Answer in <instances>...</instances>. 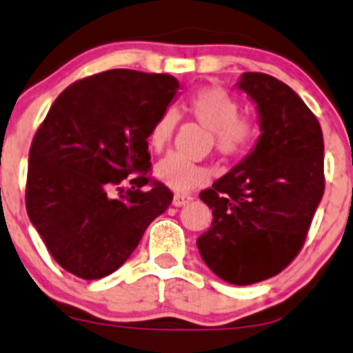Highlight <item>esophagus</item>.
<instances>
[{
  "mask_svg": "<svg viewBox=\"0 0 353 353\" xmlns=\"http://www.w3.org/2000/svg\"><path fill=\"white\" fill-rule=\"evenodd\" d=\"M193 200L191 194H184V193H176L172 198V205L174 207H183V205H188L190 201Z\"/></svg>",
  "mask_w": 353,
  "mask_h": 353,
  "instance_id": "1",
  "label": "esophagus"
}]
</instances>
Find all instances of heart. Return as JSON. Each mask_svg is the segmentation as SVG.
<instances>
[{"label": "heart", "instance_id": "b5f03b06", "mask_svg": "<svg viewBox=\"0 0 353 353\" xmlns=\"http://www.w3.org/2000/svg\"><path fill=\"white\" fill-rule=\"evenodd\" d=\"M183 114L208 129V146H214L224 160H238L252 150L259 134V125L248 115L239 114V101L221 85H203L193 91L183 103ZM176 129V115L163 112L148 134L153 152H163ZM155 177L176 191H188L208 181L205 167L186 162L177 155H169L155 165Z\"/></svg>", "mask_w": 353, "mask_h": 353}]
</instances>
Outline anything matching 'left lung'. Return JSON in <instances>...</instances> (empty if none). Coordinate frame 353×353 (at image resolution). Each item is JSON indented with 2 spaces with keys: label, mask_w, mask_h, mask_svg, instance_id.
<instances>
[{
  "label": "left lung",
  "mask_w": 353,
  "mask_h": 353,
  "mask_svg": "<svg viewBox=\"0 0 353 353\" xmlns=\"http://www.w3.org/2000/svg\"><path fill=\"white\" fill-rule=\"evenodd\" d=\"M260 115L255 150L200 198L214 221L196 245L214 274L245 286L279 274L307 239L324 194L321 124L285 82L245 72L238 82Z\"/></svg>",
  "instance_id": "left-lung-1"
}]
</instances>
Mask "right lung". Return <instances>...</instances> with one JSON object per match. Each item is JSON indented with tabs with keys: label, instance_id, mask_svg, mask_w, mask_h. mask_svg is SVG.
<instances>
[{
	"label": "right lung",
	"instance_id": "obj_1",
	"mask_svg": "<svg viewBox=\"0 0 353 353\" xmlns=\"http://www.w3.org/2000/svg\"><path fill=\"white\" fill-rule=\"evenodd\" d=\"M177 88L167 74L90 75L61 91L34 134L27 215L70 274L91 281L117 271L169 208L174 194L150 176L146 139Z\"/></svg>",
	"mask_w": 353,
	"mask_h": 353
}]
</instances>
